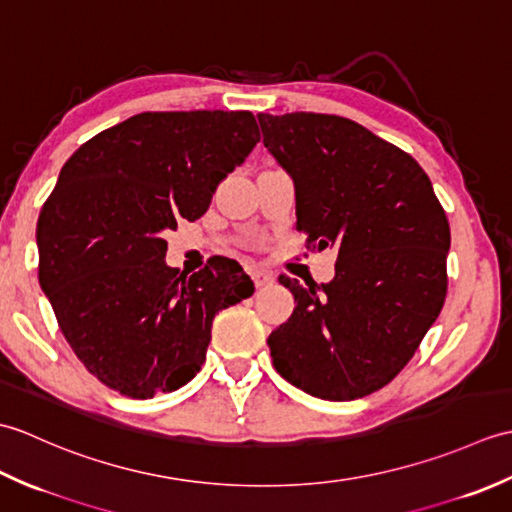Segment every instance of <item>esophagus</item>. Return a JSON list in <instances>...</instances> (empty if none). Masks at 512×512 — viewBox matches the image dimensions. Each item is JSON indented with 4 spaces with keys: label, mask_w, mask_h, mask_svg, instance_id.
Segmentation results:
<instances>
[{
    "label": "esophagus",
    "mask_w": 512,
    "mask_h": 512,
    "mask_svg": "<svg viewBox=\"0 0 512 512\" xmlns=\"http://www.w3.org/2000/svg\"><path fill=\"white\" fill-rule=\"evenodd\" d=\"M250 277H253V281H255V286L257 288H262V286H270L275 281V277L270 275V273H266V270H253V273H250Z\"/></svg>",
    "instance_id": "1"
}]
</instances>
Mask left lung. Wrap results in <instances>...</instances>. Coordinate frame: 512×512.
I'll return each mask as SVG.
<instances>
[{"instance_id": "left-lung-1", "label": "left lung", "mask_w": 512, "mask_h": 512, "mask_svg": "<svg viewBox=\"0 0 512 512\" xmlns=\"http://www.w3.org/2000/svg\"><path fill=\"white\" fill-rule=\"evenodd\" d=\"M257 118L295 180L297 231L308 248H339L330 284L279 277L297 308L268 336L273 365L310 396L363 398L398 376L444 306L447 213L416 160L350 118Z\"/></svg>"}]
</instances>
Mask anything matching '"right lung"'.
<instances>
[{"label": "right lung", "mask_w": 512, "mask_h": 512, "mask_svg": "<svg viewBox=\"0 0 512 512\" xmlns=\"http://www.w3.org/2000/svg\"><path fill=\"white\" fill-rule=\"evenodd\" d=\"M257 143L250 112H143L63 165L37 222L39 284L76 358L118 394L187 385L215 314L255 292L235 259L169 268L165 233L202 217Z\"/></svg>", "instance_id": "obj_1"}]
</instances>
